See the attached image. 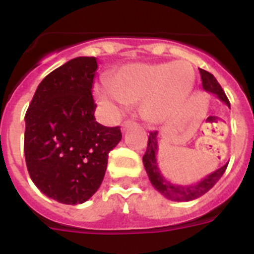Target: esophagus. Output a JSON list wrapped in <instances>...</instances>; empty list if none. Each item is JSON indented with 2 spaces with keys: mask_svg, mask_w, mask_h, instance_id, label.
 I'll list each match as a JSON object with an SVG mask.
<instances>
[{
  "mask_svg": "<svg viewBox=\"0 0 254 254\" xmlns=\"http://www.w3.org/2000/svg\"><path fill=\"white\" fill-rule=\"evenodd\" d=\"M133 125H134L133 121H131V120H126L125 122L122 123V131H126V129L129 128V127H131V126H133Z\"/></svg>",
  "mask_w": 254,
  "mask_h": 254,
  "instance_id": "34e87169",
  "label": "esophagus"
}]
</instances>
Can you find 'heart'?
Returning a JSON list of instances; mask_svg holds the SVG:
<instances>
[{
    "label": "heart",
    "mask_w": 254,
    "mask_h": 254,
    "mask_svg": "<svg viewBox=\"0 0 254 254\" xmlns=\"http://www.w3.org/2000/svg\"><path fill=\"white\" fill-rule=\"evenodd\" d=\"M193 85L194 72L187 62L132 64L118 69L111 84L102 81L94 91L111 116H120L125 104L140 103L145 120L161 123L181 111Z\"/></svg>",
    "instance_id": "b5f03b06"
}]
</instances>
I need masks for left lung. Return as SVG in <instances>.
I'll use <instances>...</instances> for the list:
<instances>
[{
  "label": "left lung",
  "mask_w": 254,
  "mask_h": 254,
  "mask_svg": "<svg viewBox=\"0 0 254 254\" xmlns=\"http://www.w3.org/2000/svg\"><path fill=\"white\" fill-rule=\"evenodd\" d=\"M199 73H201V80H202V87L206 91H210V93H214L219 96L220 99L223 100L229 108H230V103H229L228 96L224 93L223 87L220 86V84L217 82L216 78L214 77L212 73H210L206 69L199 68ZM156 134L158 131H151L149 134V140H147V147L146 152L143 155V165H145V169L147 172V176H149L150 182L151 185L154 186L156 190L160 192L161 194L167 197V198L173 199V201H192V199H196L198 197H201L202 194H205L206 192L211 190L217 183L223 174L225 173L226 167L228 164H225L224 167H221L220 169H217L216 172H214L212 174H210L208 177H206L202 182H199L194 186H178V185H172L165 178H163V176L159 172L158 164H156V151H158V141H156Z\"/></svg>",
  "instance_id": "obj_1"
}]
</instances>
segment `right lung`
<instances>
[{
  "mask_svg": "<svg viewBox=\"0 0 254 254\" xmlns=\"http://www.w3.org/2000/svg\"><path fill=\"white\" fill-rule=\"evenodd\" d=\"M95 57H77L52 71L25 114L24 152L29 176L44 194L66 205L90 198L102 185L120 127L95 121Z\"/></svg>",
  "mask_w": 254,
  "mask_h": 254,
  "instance_id": "right-lung-1",
  "label": "right lung"
}]
</instances>
